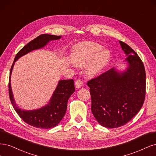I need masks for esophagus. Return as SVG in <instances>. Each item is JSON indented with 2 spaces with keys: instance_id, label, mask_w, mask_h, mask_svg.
I'll list each match as a JSON object with an SVG mask.
<instances>
[{
  "instance_id": "obj_1",
  "label": "esophagus",
  "mask_w": 156,
  "mask_h": 156,
  "mask_svg": "<svg viewBox=\"0 0 156 156\" xmlns=\"http://www.w3.org/2000/svg\"><path fill=\"white\" fill-rule=\"evenodd\" d=\"M83 82L81 80H77L76 82H75V87L76 89H79L81 87H82Z\"/></svg>"
}]
</instances>
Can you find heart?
Returning <instances> with one entry per match:
<instances>
[{"label":"heart","instance_id":"b5f03b06","mask_svg":"<svg viewBox=\"0 0 156 156\" xmlns=\"http://www.w3.org/2000/svg\"><path fill=\"white\" fill-rule=\"evenodd\" d=\"M110 55L109 50L102 48L100 44L92 41H85L79 44L74 48L72 61L78 67H84L91 60L86 73L90 76H94L106 65Z\"/></svg>","mask_w":156,"mask_h":156}]
</instances>
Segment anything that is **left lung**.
I'll return each instance as SVG.
<instances>
[{"mask_svg": "<svg viewBox=\"0 0 156 156\" xmlns=\"http://www.w3.org/2000/svg\"><path fill=\"white\" fill-rule=\"evenodd\" d=\"M126 58L123 71L109 70L89 80L91 111L97 122L108 128H118L128 122L143 106L146 93V73L137 54L119 41Z\"/></svg>", "mask_w": 156, "mask_h": 156, "instance_id": "left-lung-1", "label": "left lung"}]
</instances>
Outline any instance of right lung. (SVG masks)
I'll return each mask as SVG.
<instances>
[{
    "instance_id": "1",
    "label": "right lung",
    "mask_w": 156,
    "mask_h": 156,
    "mask_svg": "<svg viewBox=\"0 0 156 156\" xmlns=\"http://www.w3.org/2000/svg\"><path fill=\"white\" fill-rule=\"evenodd\" d=\"M61 36L50 34L40 35L20 51L14 59L10 69L9 80V96L16 112L24 121L34 127L43 129L54 128L60 122L66 113L68 100L75 91L73 80H59L57 87L50 99L48 103L41 108L33 110H24L19 108L15 102L11 87V76L15 62L25 54L35 50L40 49L53 40H58Z\"/></svg>"
}]
</instances>
